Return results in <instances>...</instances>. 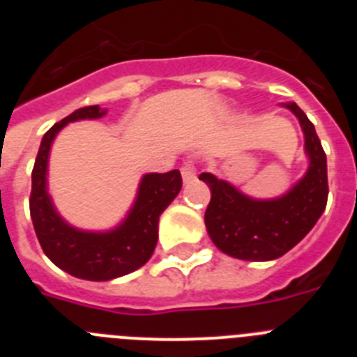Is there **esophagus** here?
<instances>
[{
  "label": "esophagus",
  "mask_w": 357,
  "mask_h": 357,
  "mask_svg": "<svg viewBox=\"0 0 357 357\" xmlns=\"http://www.w3.org/2000/svg\"><path fill=\"white\" fill-rule=\"evenodd\" d=\"M182 181H184V184H191V182L197 178V172H195V166L191 162H184V166H182Z\"/></svg>",
  "instance_id": "obj_1"
}]
</instances>
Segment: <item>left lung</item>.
<instances>
[{"mask_svg":"<svg viewBox=\"0 0 357 357\" xmlns=\"http://www.w3.org/2000/svg\"><path fill=\"white\" fill-rule=\"evenodd\" d=\"M296 116L304 132L309 166L301 181L277 198H252L213 173L200 181L211 189L207 234L223 254L243 261H273L305 238L326 211L327 157L314 125L295 102L280 103Z\"/></svg>","mask_w":357,"mask_h":357,"instance_id":"obj_1","label":"left lung"}]
</instances>
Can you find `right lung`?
<instances>
[{"instance_id":"obj_1","label":"right lung","mask_w":357,"mask_h":357,"mask_svg":"<svg viewBox=\"0 0 357 357\" xmlns=\"http://www.w3.org/2000/svg\"><path fill=\"white\" fill-rule=\"evenodd\" d=\"M105 114L107 109L100 105L82 107L44 134L31 172L30 195L31 222L48 259L69 275L96 282L118 279L148 263L159 239L160 214L182 189L178 169L146 173L141 176L130 211L114 229L84 230L66 222L48 191L52 144L68 123L100 119Z\"/></svg>"}]
</instances>
